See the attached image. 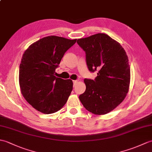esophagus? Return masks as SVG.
<instances>
[{
    "instance_id": "34e87169",
    "label": "esophagus",
    "mask_w": 152,
    "mask_h": 152,
    "mask_svg": "<svg viewBox=\"0 0 152 152\" xmlns=\"http://www.w3.org/2000/svg\"><path fill=\"white\" fill-rule=\"evenodd\" d=\"M78 80H73V84H74V86H75L77 83H78Z\"/></svg>"
}]
</instances>
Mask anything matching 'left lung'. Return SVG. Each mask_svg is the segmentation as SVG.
Returning a JSON list of instances; mask_svg holds the SVG:
<instances>
[{"instance_id": "left-lung-1", "label": "left lung", "mask_w": 152, "mask_h": 152, "mask_svg": "<svg viewBox=\"0 0 152 152\" xmlns=\"http://www.w3.org/2000/svg\"><path fill=\"white\" fill-rule=\"evenodd\" d=\"M89 71H97L95 80L85 79L86 91L79 96L86 110L104 115L121 104L129 91L131 79L129 59L124 48L108 35L98 33L80 38Z\"/></svg>"}]
</instances>
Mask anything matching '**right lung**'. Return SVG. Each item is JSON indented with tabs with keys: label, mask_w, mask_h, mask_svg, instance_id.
Segmentation results:
<instances>
[{
	"label": "right lung",
	"mask_w": 152,
	"mask_h": 152,
	"mask_svg": "<svg viewBox=\"0 0 152 152\" xmlns=\"http://www.w3.org/2000/svg\"><path fill=\"white\" fill-rule=\"evenodd\" d=\"M76 39L49 36L29 46L19 65L21 94L33 107L44 114H52L66 104L73 88L71 80L55 76L64 53Z\"/></svg>",
	"instance_id": "right-lung-1"
}]
</instances>
